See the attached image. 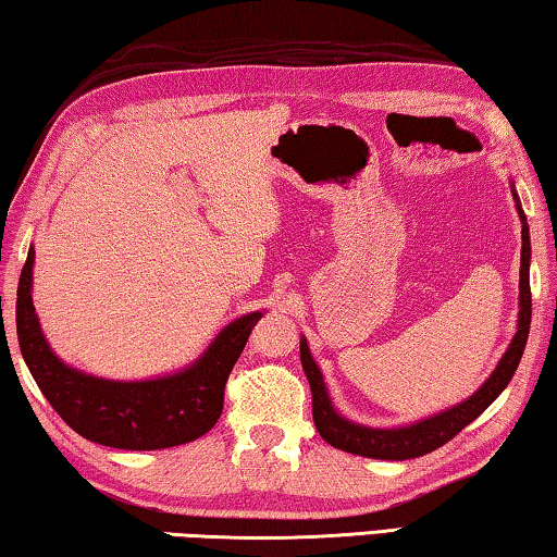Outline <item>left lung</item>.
<instances>
[{
  "instance_id": "left-lung-1",
  "label": "left lung",
  "mask_w": 557,
  "mask_h": 557,
  "mask_svg": "<svg viewBox=\"0 0 557 557\" xmlns=\"http://www.w3.org/2000/svg\"><path fill=\"white\" fill-rule=\"evenodd\" d=\"M516 199V209L518 215H521V282H518V332L513 336L511 346L504 354L502 361H498L496 371L488 375L484 381L482 388H479L474 395H469L465 403L455 405L445 412L432 414L428 420L412 422L408 428H393V430H379V428H366V425H356V422L342 418L334 410L332 400H329L326 393V383L322 379V371L314 363L312 354H309L307 338L299 342V358H301V369L307 373L309 388H312V414H314V425L319 430L329 445L344 451H351V455H361V457H371V459H414L422 455H430L432 449H437L442 445L459 435L471 420H476L488 405H492L502 391L508 385V381L513 379V373L518 369V361H521L523 348L528 342V329H531V277H528V265H531V238H528V223L521 209V201L513 191Z\"/></svg>"
}]
</instances>
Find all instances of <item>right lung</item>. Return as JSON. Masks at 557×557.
I'll return each instance as SVG.
<instances>
[{
	"mask_svg": "<svg viewBox=\"0 0 557 557\" xmlns=\"http://www.w3.org/2000/svg\"><path fill=\"white\" fill-rule=\"evenodd\" d=\"M34 248L16 289L18 348L46 400L81 437L115 449H164L209 432L225 381L262 312L235 319L188 369L152 381H108L65 366L41 334L32 301Z\"/></svg>",
	"mask_w": 557,
	"mask_h": 557,
	"instance_id": "1",
	"label": "right lung"
}]
</instances>
